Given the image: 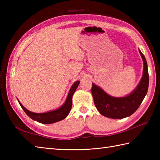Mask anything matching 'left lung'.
<instances>
[{"mask_svg":"<svg viewBox=\"0 0 160 160\" xmlns=\"http://www.w3.org/2000/svg\"><path fill=\"white\" fill-rule=\"evenodd\" d=\"M139 52L144 62L143 76L136 89L130 95L124 98L111 97L92 83L91 93L95 105L104 116L113 119H122L130 116L140 106L147 95L149 82L148 66L143 53L140 51Z\"/></svg>","mask_w":160,"mask_h":160,"instance_id":"obj_1","label":"left lung"}]
</instances>
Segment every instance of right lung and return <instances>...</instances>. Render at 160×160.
<instances>
[{
  "label": "right lung",
  "instance_id": "1",
  "mask_svg": "<svg viewBox=\"0 0 160 160\" xmlns=\"http://www.w3.org/2000/svg\"><path fill=\"white\" fill-rule=\"evenodd\" d=\"M79 84H80V81H77V82H76L73 84L69 91V94H68V96L65 102H64V104L62 107H60L59 108H58L56 110L47 112V113H33V112H31L28 111V109H26V108L22 106V104L20 103L19 101L18 102L20 105V107H22L24 111L26 113V114L28 115L29 118H31L32 120H36L42 124H52V123H54V122L63 120V119L65 118L68 115V114L69 113L71 107H72V101H71V98H72L73 95L75 91H76L78 85H79Z\"/></svg>",
  "mask_w": 160,
  "mask_h": 160
}]
</instances>
